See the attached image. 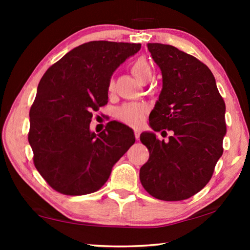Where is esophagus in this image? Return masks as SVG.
Wrapping results in <instances>:
<instances>
[{
  "instance_id": "34e87169",
  "label": "esophagus",
  "mask_w": 250,
  "mask_h": 250,
  "mask_svg": "<svg viewBox=\"0 0 250 250\" xmlns=\"http://www.w3.org/2000/svg\"><path fill=\"white\" fill-rule=\"evenodd\" d=\"M134 137H135V139H137V140H139V139H140V131L134 130Z\"/></svg>"
}]
</instances>
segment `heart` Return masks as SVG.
Wrapping results in <instances>:
<instances>
[{"label": "heart", "mask_w": 250, "mask_h": 250, "mask_svg": "<svg viewBox=\"0 0 250 250\" xmlns=\"http://www.w3.org/2000/svg\"><path fill=\"white\" fill-rule=\"evenodd\" d=\"M130 70L140 83L147 82L152 75L151 66L145 57H139L133 61L130 66ZM113 88H115V82L111 78L108 83V91H113ZM146 110V105L140 104H125L117 109L116 117L118 120L125 125L137 126L140 125L143 117H145Z\"/></svg>", "instance_id": "b5f03b06"}]
</instances>
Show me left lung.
Wrapping results in <instances>:
<instances>
[{
    "label": "left lung",
    "mask_w": 250,
    "mask_h": 250,
    "mask_svg": "<svg viewBox=\"0 0 250 250\" xmlns=\"http://www.w3.org/2000/svg\"><path fill=\"white\" fill-rule=\"evenodd\" d=\"M147 49L163 83L150 125L155 132L167 129L174 134L167 142L152 132L140 135L150 152L140 181L158 200L183 201L208 183L223 154L225 103L211 71L197 58L171 45L149 43Z\"/></svg>",
    "instance_id": "left-lung-1"
}]
</instances>
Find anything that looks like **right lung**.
Wrapping results in <instances>:
<instances>
[{"label":"right lung","mask_w":250,"mask_h":250,"mask_svg":"<svg viewBox=\"0 0 250 250\" xmlns=\"http://www.w3.org/2000/svg\"><path fill=\"white\" fill-rule=\"evenodd\" d=\"M141 44L94 41L71 49L46 70L29 110L34 166L65 195L94 193L135 139L129 126L109 122L91 132L92 111L108 103V83Z\"/></svg>","instance_id":"right-lung-1"}]
</instances>
